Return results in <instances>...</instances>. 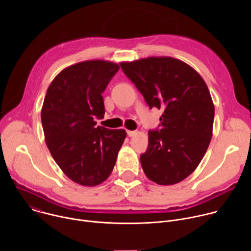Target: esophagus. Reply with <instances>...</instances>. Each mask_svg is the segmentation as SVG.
Segmentation results:
<instances>
[{"label":"esophagus","instance_id":"34e87169","mask_svg":"<svg viewBox=\"0 0 251 251\" xmlns=\"http://www.w3.org/2000/svg\"><path fill=\"white\" fill-rule=\"evenodd\" d=\"M127 135L129 137H133L134 135H136V131H131V130H127Z\"/></svg>","mask_w":251,"mask_h":251}]
</instances>
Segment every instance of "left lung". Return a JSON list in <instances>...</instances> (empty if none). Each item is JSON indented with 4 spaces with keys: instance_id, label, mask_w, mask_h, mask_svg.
Wrapping results in <instances>:
<instances>
[{
    "instance_id": "1",
    "label": "left lung",
    "mask_w": 251,
    "mask_h": 251,
    "mask_svg": "<svg viewBox=\"0 0 251 251\" xmlns=\"http://www.w3.org/2000/svg\"><path fill=\"white\" fill-rule=\"evenodd\" d=\"M126 76L147 104L164 110L160 129L150 130L143 171L158 185L180 183L203 158L212 136L214 106L202 77L186 62L169 56L121 62Z\"/></svg>"
}]
</instances>
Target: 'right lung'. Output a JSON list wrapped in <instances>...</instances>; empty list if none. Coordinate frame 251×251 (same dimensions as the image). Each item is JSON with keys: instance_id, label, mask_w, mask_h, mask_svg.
I'll return each instance as SVG.
<instances>
[{"instance_id": "1", "label": "right lung", "mask_w": 251, "mask_h": 251, "mask_svg": "<svg viewBox=\"0 0 251 251\" xmlns=\"http://www.w3.org/2000/svg\"><path fill=\"white\" fill-rule=\"evenodd\" d=\"M118 70V64L101 59L70 65L54 77L44 100L47 146L62 172L81 186H97L110 176L127 135L95 126L105 113L102 93Z\"/></svg>"}]
</instances>
